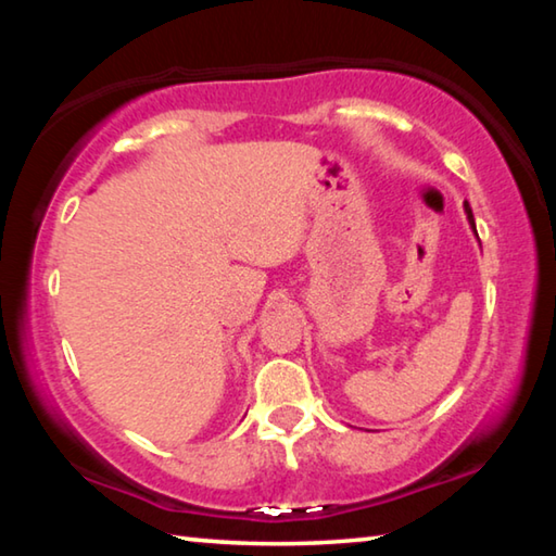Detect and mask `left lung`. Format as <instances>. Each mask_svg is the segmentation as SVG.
Wrapping results in <instances>:
<instances>
[{"label": "left lung", "instance_id": "8db88e82", "mask_svg": "<svg viewBox=\"0 0 556 556\" xmlns=\"http://www.w3.org/2000/svg\"><path fill=\"white\" fill-rule=\"evenodd\" d=\"M464 213H466V220H468V225H470V230H473V235L478 238V232H476V220H473V211H470V205H468V203H464Z\"/></svg>", "mask_w": 556, "mask_h": 556}]
</instances>
